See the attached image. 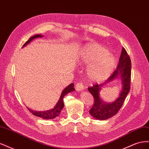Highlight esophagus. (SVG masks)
Returning <instances> with one entry per match:
<instances>
[{
  "label": "esophagus",
  "instance_id": "34e87169",
  "mask_svg": "<svg viewBox=\"0 0 149 149\" xmlns=\"http://www.w3.org/2000/svg\"><path fill=\"white\" fill-rule=\"evenodd\" d=\"M75 88L76 89V91H82V90L84 89V86H83V84L81 83H76L75 85Z\"/></svg>",
  "mask_w": 149,
  "mask_h": 149
}]
</instances>
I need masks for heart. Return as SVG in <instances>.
Instances as JSON below:
<instances>
[{
	"label": "heart",
	"instance_id": "1",
	"mask_svg": "<svg viewBox=\"0 0 149 149\" xmlns=\"http://www.w3.org/2000/svg\"><path fill=\"white\" fill-rule=\"evenodd\" d=\"M79 63L89 65L86 74L92 82H100L106 79L114 69L116 58L109 54L107 49L97 45H88L80 53Z\"/></svg>",
	"mask_w": 149,
	"mask_h": 149
}]
</instances>
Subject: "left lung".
Returning a JSON list of instances; mask_svg holds the SVG:
<instances>
[{"instance_id": "obj_1", "label": "left lung", "mask_w": 149, "mask_h": 149, "mask_svg": "<svg viewBox=\"0 0 149 149\" xmlns=\"http://www.w3.org/2000/svg\"><path fill=\"white\" fill-rule=\"evenodd\" d=\"M120 77L123 83V90L120 97L114 102L111 104L104 103L99 97L98 93L101 87L107 82L116 78ZM130 78H131V61L126 52L123 48L119 61L117 69L106 82L98 84H95L92 87L88 88V91L91 93L94 98V104L89 110V113L93 118L99 120H106L115 116L121 107L123 106L126 96L127 95L130 88Z\"/></svg>"}]
</instances>
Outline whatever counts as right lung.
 Masks as SVG:
<instances>
[{
	"mask_svg": "<svg viewBox=\"0 0 149 149\" xmlns=\"http://www.w3.org/2000/svg\"><path fill=\"white\" fill-rule=\"evenodd\" d=\"M42 35H40V34H38V35H35L33 37H31L29 38V40L26 41L22 47H25V45H26L28 43H29L31 40H33L34 38H39V37H42ZM75 89L74 88V84L73 83H71V84H70L69 86H68L63 90V91H62L61 93V95L60 97V100L58 101V102H57V104H56V106L54 107L53 109H50V110H48V111H33L32 110H30V109H28L29 110V111L31 112V113H32L33 115L39 117V118H41L45 119H54L56 117H57L58 116H59L60 112L61 111V109L63 108L64 107V102H63V98L64 96L66 95V94H68L71 91H74Z\"/></svg>",
	"mask_w": 149,
	"mask_h": 149,
	"instance_id": "add662e5",
	"label": "right lung"
}]
</instances>
